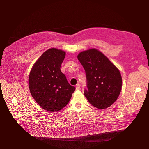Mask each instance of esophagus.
I'll return each instance as SVG.
<instances>
[{
    "label": "esophagus",
    "instance_id": "1",
    "mask_svg": "<svg viewBox=\"0 0 149 149\" xmlns=\"http://www.w3.org/2000/svg\"><path fill=\"white\" fill-rule=\"evenodd\" d=\"M75 88H76V91H78V90H80V85L79 84H77V85H76V86H75Z\"/></svg>",
    "mask_w": 149,
    "mask_h": 149
}]
</instances>
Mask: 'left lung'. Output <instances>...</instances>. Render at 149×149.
I'll use <instances>...</instances> for the list:
<instances>
[{
  "instance_id": "1",
  "label": "left lung",
  "mask_w": 149,
  "mask_h": 149,
  "mask_svg": "<svg viewBox=\"0 0 149 149\" xmlns=\"http://www.w3.org/2000/svg\"><path fill=\"white\" fill-rule=\"evenodd\" d=\"M84 68L87 89L84 96L98 109H106L118 98L122 87L119 70L103 54L96 49L80 52L77 57Z\"/></svg>"
}]
</instances>
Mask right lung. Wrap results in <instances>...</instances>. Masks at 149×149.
<instances>
[{"label":"right lung","mask_w":149,"mask_h":149,"mask_svg":"<svg viewBox=\"0 0 149 149\" xmlns=\"http://www.w3.org/2000/svg\"><path fill=\"white\" fill-rule=\"evenodd\" d=\"M65 52L46 51L35 63L29 77L31 94L43 109L57 112L66 106L75 91L60 70Z\"/></svg>","instance_id":"right-lung-1"}]
</instances>
